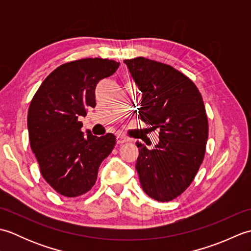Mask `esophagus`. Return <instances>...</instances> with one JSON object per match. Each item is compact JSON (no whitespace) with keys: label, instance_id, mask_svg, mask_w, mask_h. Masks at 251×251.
Returning a JSON list of instances; mask_svg holds the SVG:
<instances>
[{"label":"esophagus","instance_id":"obj_1","mask_svg":"<svg viewBox=\"0 0 251 251\" xmlns=\"http://www.w3.org/2000/svg\"><path fill=\"white\" fill-rule=\"evenodd\" d=\"M127 141H128V139H127L126 137L121 136V135L116 136V143H117V145H123V143H125Z\"/></svg>","mask_w":251,"mask_h":251}]
</instances>
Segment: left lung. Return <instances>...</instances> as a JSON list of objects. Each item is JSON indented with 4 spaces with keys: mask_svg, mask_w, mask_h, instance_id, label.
<instances>
[{
    "mask_svg": "<svg viewBox=\"0 0 251 251\" xmlns=\"http://www.w3.org/2000/svg\"><path fill=\"white\" fill-rule=\"evenodd\" d=\"M124 62L142 96L138 119L159 130L153 149L137 142L140 184L155 201H173L192 183L205 156L204 101L195 84L172 66L143 57Z\"/></svg>",
    "mask_w": 251,
    "mask_h": 251,
    "instance_id": "8db88e82",
    "label": "left lung"
}]
</instances>
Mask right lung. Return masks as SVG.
Returning a JSON list of instances; mask_svg holds the SVG:
<instances>
[{
  "instance_id": "obj_1",
  "label": "right lung",
  "mask_w": 251,
  "mask_h": 251,
  "mask_svg": "<svg viewBox=\"0 0 251 251\" xmlns=\"http://www.w3.org/2000/svg\"><path fill=\"white\" fill-rule=\"evenodd\" d=\"M119 67L120 62L102 58L65 63L44 79L31 101V149L46 182L63 196L76 197L92 189L101 162L115 146L113 134H84L78 117L95 108L96 86Z\"/></svg>"
}]
</instances>
